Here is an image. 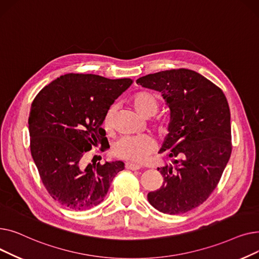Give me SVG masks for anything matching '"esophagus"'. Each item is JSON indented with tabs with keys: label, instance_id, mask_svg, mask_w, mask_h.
I'll return each instance as SVG.
<instances>
[{
	"label": "esophagus",
	"instance_id": "34e87169",
	"mask_svg": "<svg viewBox=\"0 0 259 259\" xmlns=\"http://www.w3.org/2000/svg\"><path fill=\"white\" fill-rule=\"evenodd\" d=\"M125 168L126 169H129V170H139L141 169V166L137 165V164H133V162H130V161H127L125 164Z\"/></svg>",
	"mask_w": 259,
	"mask_h": 259
}]
</instances>
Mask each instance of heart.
I'll list each match as a JSON object with an SVG mask.
<instances>
[{"mask_svg":"<svg viewBox=\"0 0 259 259\" xmlns=\"http://www.w3.org/2000/svg\"><path fill=\"white\" fill-rule=\"evenodd\" d=\"M131 104L139 114L143 117H151L158 110L157 99L149 92H139L131 99ZM114 107H110L105 113L103 125L108 131L111 130L113 125ZM158 128H164L162 122H158ZM155 143L152 139L144 135L134 137H122L118 139L112 146V154L120 159H126L133 162H144L154 151Z\"/></svg>","mask_w":259,"mask_h":259,"instance_id":"b5f03b06","label":"heart"}]
</instances>
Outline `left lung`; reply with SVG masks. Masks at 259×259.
<instances>
[{"label": "left lung", "instance_id": "obj_1", "mask_svg": "<svg viewBox=\"0 0 259 259\" xmlns=\"http://www.w3.org/2000/svg\"><path fill=\"white\" fill-rule=\"evenodd\" d=\"M137 84L160 92L170 109L169 133L158 153L173 165L157 168L164 181L148 193V200L166 214L191 211L214 191L232 152L226 95L205 76L184 68L142 76Z\"/></svg>", "mask_w": 259, "mask_h": 259}]
</instances>
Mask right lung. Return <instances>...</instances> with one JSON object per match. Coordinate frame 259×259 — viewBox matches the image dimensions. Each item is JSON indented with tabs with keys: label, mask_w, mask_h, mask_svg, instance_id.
Listing matches in <instances>:
<instances>
[{
	"label": "right lung",
	"mask_w": 259,
	"mask_h": 259,
	"mask_svg": "<svg viewBox=\"0 0 259 259\" xmlns=\"http://www.w3.org/2000/svg\"><path fill=\"white\" fill-rule=\"evenodd\" d=\"M131 78L68 73L34 98L28 118L30 151L50 196L72 210H87L104 200L120 160L81 164L92 146L108 144L102 128L106 111L126 91Z\"/></svg>",
	"instance_id": "obj_1"
}]
</instances>
